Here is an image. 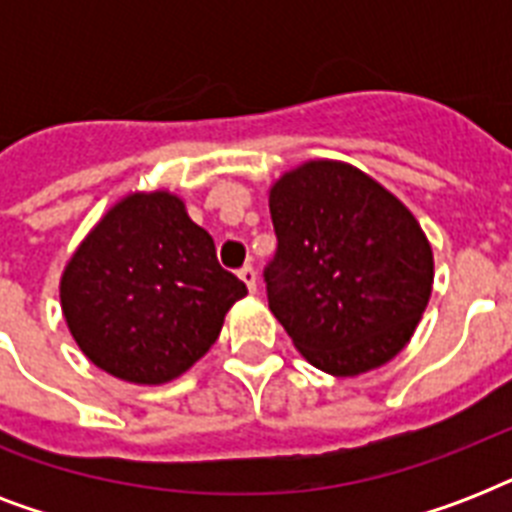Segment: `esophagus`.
I'll use <instances>...</instances> for the list:
<instances>
[{
	"instance_id": "1",
	"label": "esophagus",
	"mask_w": 512,
	"mask_h": 512,
	"mask_svg": "<svg viewBox=\"0 0 512 512\" xmlns=\"http://www.w3.org/2000/svg\"><path fill=\"white\" fill-rule=\"evenodd\" d=\"M239 279L244 281V284H247L249 292H255V289H257V271H255V268H252V265H244V268H241Z\"/></svg>"
}]
</instances>
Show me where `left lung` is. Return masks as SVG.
<instances>
[{"label": "left lung", "instance_id": "left-lung-1", "mask_svg": "<svg viewBox=\"0 0 512 512\" xmlns=\"http://www.w3.org/2000/svg\"><path fill=\"white\" fill-rule=\"evenodd\" d=\"M276 255L268 308L321 372L356 377L412 340L433 289V252L414 215L342 162H305L268 193Z\"/></svg>", "mask_w": 512, "mask_h": 512}]
</instances>
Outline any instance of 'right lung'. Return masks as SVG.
Masks as SVG:
<instances>
[{
	"label": "right lung",
	"instance_id": "obj_1",
	"mask_svg": "<svg viewBox=\"0 0 512 512\" xmlns=\"http://www.w3.org/2000/svg\"><path fill=\"white\" fill-rule=\"evenodd\" d=\"M247 295L175 193H130L68 260L60 305L76 345L103 372L162 385L191 369Z\"/></svg>",
	"mask_w": 512,
	"mask_h": 512
}]
</instances>
